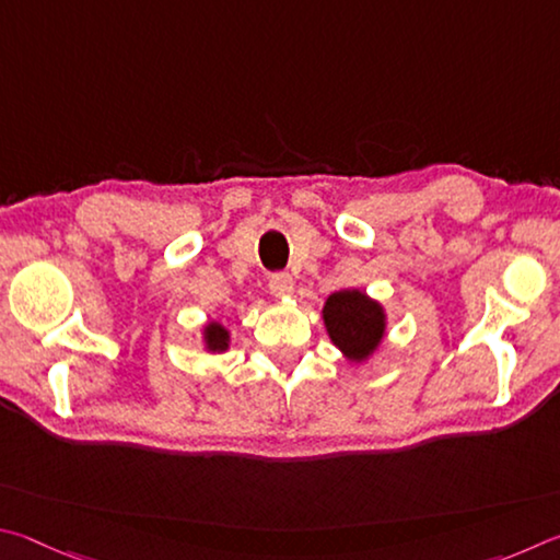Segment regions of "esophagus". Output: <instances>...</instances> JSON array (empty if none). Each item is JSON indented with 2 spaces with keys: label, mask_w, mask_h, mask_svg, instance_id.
<instances>
[{
  "label": "esophagus",
  "mask_w": 560,
  "mask_h": 560,
  "mask_svg": "<svg viewBox=\"0 0 560 560\" xmlns=\"http://www.w3.org/2000/svg\"><path fill=\"white\" fill-rule=\"evenodd\" d=\"M268 288L275 298H288L292 290H295V282L288 272H272L270 280H268Z\"/></svg>",
  "instance_id": "esophagus-1"
}]
</instances>
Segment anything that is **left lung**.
I'll return each instance as SVG.
<instances>
[{
    "mask_svg": "<svg viewBox=\"0 0 560 560\" xmlns=\"http://www.w3.org/2000/svg\"><path fill=\"white\" fill-rule=\"evenodd\" d=\"M327 331L347 359L361 361L378 347L384 337V310L359 290H341L329 295L325 305Z\"/></svg>",
    "mask_w": 560,
    "mask_h": 560,
    "instance_id": "1",
    "label": "left lung"
}]
</instances>
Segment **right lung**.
<instances>
[{
	"mask_svg": "<svg viewBox=\"0 0 560 560\" xmlns=\"http://www.w3.org/2000/svg\"><path fill=\"white\" fill-rule=\"evenodd\" d=\"M206 345H209L211 351H225L229 349V331H225L219 322H211L206 327Z\"/></svg>",
	"mask_w": 560,
	"mask_h": 560,
	"instance_id": "obj_1",
	"label": "right lung"
}]
</instances>
